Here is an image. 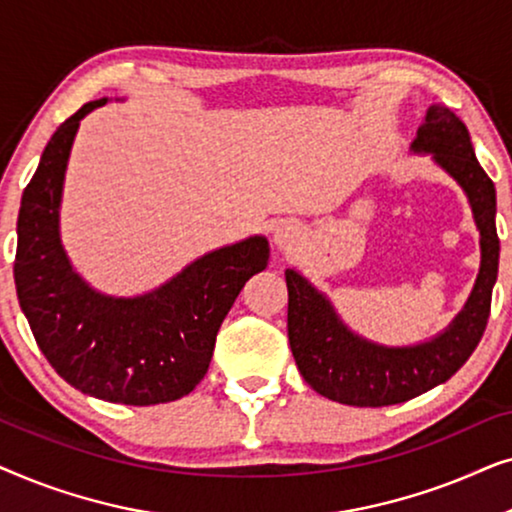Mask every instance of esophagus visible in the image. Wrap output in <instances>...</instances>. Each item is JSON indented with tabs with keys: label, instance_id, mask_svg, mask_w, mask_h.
Returning <instances> with one entry per match:
<instances>
[{
	"label": "esophagus",
	"instance_id": "1",
	"mask_svg": "<svg viewBox=\"0 0 512 512\" xmlns=\"http://www.w3.org/2000/svg\"><path fill=\"white\" fill-rule=\"evenodd\" d=\"M300 237V230L296 223L291 221H279L275 228H272V240H275L277 247H291L296 244V240Z\"/></svg>",
	"mask_w": 512,
	"mask_h": 512
}]
</instances>
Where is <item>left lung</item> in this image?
Segmentation results:
<instances>
[{
    "label": "left lung",
    "mask_w": 512,
    "mask_h": 512,
    "mask_svg": "<svg viewBox=\"0 0 512 512\" xmlns=\"http://www.w3.org/2000/svg\"><path fill=\"white\" fill-rule=\"evenodd\" d=\"M410 149L431 153L464 188L480 230L478 279L464 310L443 333L410 347L377 345L349 331L331 300L298 270L284 272L289 286V342L300 375L317 394L356 408L410 401L450 380L478 347L492 307V289L499 272L496 191L475 158L466 125L454 111L433 104Z\"/></svg>",
    "instance_id": "1"
}]
</instances>
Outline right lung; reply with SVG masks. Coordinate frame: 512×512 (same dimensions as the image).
<instances>
[{
  "mask_svg": "<svg viewBox=\"0 0 512 512\" xmlns=\"http://www.w3.org/2000/svg\"><path fill=\"white\" fill-rule=\"evenodd\" d=\"M88 102L41 153L18 214L13 263L20 307L34 340L62 380L109 403L156 405L191 394L212 361L216 333L242 286L268 268L263 235L221 247L144 296L95 291L60 242V200L69 151Z\"/></svg>",
  "mask_w": 512,
  "mask_h": 512,
  "instance_id": "obj_1",
  "label": "right lung"
}]
</instances>
